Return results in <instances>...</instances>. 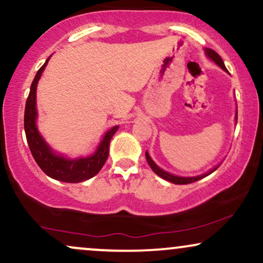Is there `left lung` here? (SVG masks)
<instances>
[{
    "label": "left lung",
    "instance_id": "obj_1",
    "mask_svg": "<svg viewBox=\"0 0 263 263\" xmlns=\"http://www.w3.org/2000/svg\"><path fill=\"white\" fill-rule=\"evenodd\" d=\"M205 52H207L208 58H210L211 60H213V61L216 62L218 66H220V67L224 69V71H227V67H226V65H224L222 58H220V56L218 55V53L214 51V50L205 49ZM236 120H238V112H236ZM145 159H147V162H148V164H149V166L152 167V170H153V172L156 173L158 176H160V178H163L164 180H167V181H170V182H173V183H176V185H186V183H191V182L198 181V180H200V179H203L207 175H210V174H212L213 172H216L217 167H218V166L217 167H213V169H212L210 173L204 174V175L195 176V178H180V176L172 175V174L164 172V170L160 169L159 166H157L156 163H154L153 160H152V158L149 157V154H148V152H145Z\"/></svg>",
    "mask_w": 263,
    "mask_h": 263
}]
</instances>
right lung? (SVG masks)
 <instances>
[{
    "label": "right lung",
    "mask_w": 263,
    "mask_h": 263,
    "mask_svg": "<svg viewBox=\"0 0 263 263\" xmlns=\"http://www.w3.org/2000/svg\"><path fill=\"white\" fill-rule=\"evenodd\" d=\"M47 61H49V59L46 60V62L36 72L35 78H34L33 83L30 85V91L29 96H28L27 103H25L24 129L28 144H29V149L36 164L40 166V169L50 178L63 182L74 183L85 181V180L97 175L104 164H105L107 157H109L110 141H111L112 136L115 135L119 127L115 126V127H112L110 131L106 132L97 152L90 157L71 160L53 153L50 149L49 145L45 143V141L41 138L35 125L36 84L37 81L40 80L44 68L46 67Z\"/></svg>",
    "instance_id": "add662e5"
}]
</instances>
